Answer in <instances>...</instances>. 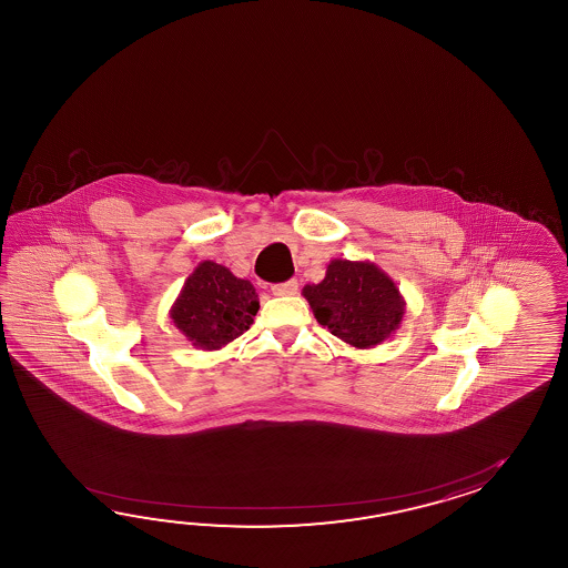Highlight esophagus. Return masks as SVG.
<instances>
[{
    "instance_id": "obj_1",
    "label": "esophagus",
    "mask_w": 568,
    "mask_h": 568,
    "mask_svg": "<svg viewBox=\"0 0 568 568\" xmlns=\"http://www.w3.org/2000/svg\"><path fill=\"white\" fill-rule=\"evenodd\" d=\"M298 292V282L296 280H288L284 284H276L272 286V294L274 296H294Z\"/></svg>"
}]
</instances>
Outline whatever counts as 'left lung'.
Segmentation results:
<instances>
[{
  "label": "left lung",
  "mask_w": 568,
  "mask_h": 568,
  "mask_svg": "<svg viewBox=\"0 0 568 568\" xmlns=\"http://www.w3.org/2000/svg\"><path fill=\"white\" fill-rule=\"evenodd\" d=\"M302 296L314 318L355 349H372L392 337L406 313L396 282L374 262L331 260L325 278L306 284Z\"/></svg>",
  "instance_id": "obj_1"
}]
</instances>
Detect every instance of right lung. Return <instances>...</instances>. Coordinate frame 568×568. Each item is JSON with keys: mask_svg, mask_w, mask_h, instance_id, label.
Instances as JSON below:
<instances>
[{"mask_svg": "<svg viewBox=\"0 0 568 568\" xmlns=\"http://www.w3.org/2000/svg\"><path fill=\"white\" fill-rule=\"evenodd\" d=\"M257 311L260 301L250 280L205 260L184 280L170 318L196 349L217 351L243 335Z\"/></svg>", "mask_w": 568, "mask_h": 568, "instance_id": "right-lung-1", "label": "right lung"}]
</instances>
